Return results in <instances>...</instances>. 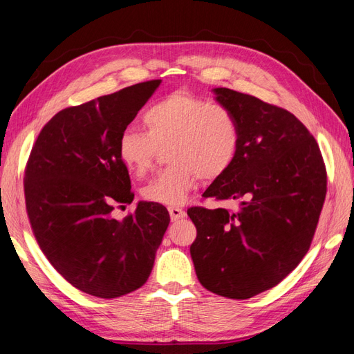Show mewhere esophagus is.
Segmentation results:
<instances>
[{
	"instance_id": "34e87169",
	"label": "esophagus",
	"mask_w": 354,
	"mask_h": 354,
	"mask_svg": "<svg viewBox=\"0 0 354 354\" xmlns=\"http://www.w3.org/2000/svg\"><path fill=\"white\" fill-rule=\"evenodd\" d=\"M168 211H169V216L173 220H180V218H183L186 216V212L178 207H169Z\"/></svg>"
}]
</instances>
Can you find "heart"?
Returning a JSON list of instances; mask_svg holds the SVG:
<instances>
[{
	"label": "heart",
	"mask_w": 354,
	"mask_h": 354,
	"mask_svg": "<svg viewBox=\"0 0 354 354\" xmlns=\"http://www.w3.org/2000/svg\"><path fill=\"white\" fill-rule=\"evenodd\" d=\"M146 131L128 128L118 142V155L137 177L151 171L158 146L168 147L171 167L160 171L143 189L147 201L180 205L199 178L216 180L236 159L241 128L221 104L187 91H174L153 103L143 115Z\"/></svg>",
	"instance_id": "heart-1"
}]
</instances>
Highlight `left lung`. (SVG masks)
<instances>
[{
  "label": "left lung",
  "mask_w": 354,
  "mask_h": 354,
  "mask_svg": "<svg viewBox=\"0 0 354 354\" xmlns=\"http://www.w3.org/2000/svg\"><path fill=\"white\" fill-rule=\"evenodd\" d=\"M216 100L236 118V159L203 198L239 201V208L192 207L190 255L199 282L233 299L276 286L307 254L326 196V168L315 137L282 108L230 88Z\"/></svg>",
  "instance_id": "left-lung-1"
}]
</instances>
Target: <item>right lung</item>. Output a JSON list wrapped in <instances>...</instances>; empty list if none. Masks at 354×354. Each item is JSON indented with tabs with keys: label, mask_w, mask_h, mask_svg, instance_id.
<instances>
[{
	"label": "right lung",
	"mask_w": 354,
	"mask_h": 354,
	"mask_svg": "<svg viewBox=\"0 0 354 354\" xmlns=\"http://www.w3.org/2000/svg\"><path fill=\"white\" fill-rule=\"evenodd\" d=\"M159 84L60 111L30 151L24 186L32 232L51 266L85 294L116 298L143 286L169 224L156 202L140 201L122 221L112 216L134 199L120 136Z\"/></svg>",
	"instance_id": "right-lung-1"
}]
</instances>
